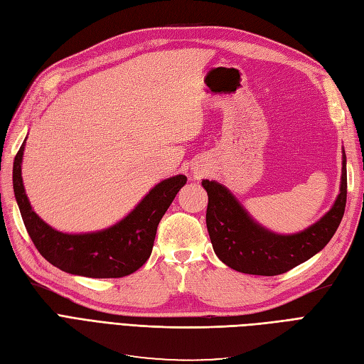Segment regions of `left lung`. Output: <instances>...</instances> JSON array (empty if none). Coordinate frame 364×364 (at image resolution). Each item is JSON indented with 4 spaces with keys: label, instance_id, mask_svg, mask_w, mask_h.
I'll return each mask as SVG.
<instances>
[{
    "label": "left lung",
    "instance_id": "obj_1",
    "mask_svg": "<svg viewBox=\"0 0 364 364\" xmlns=\"http://www.w3.org/2000/svg\"><path fill=\"white\" fill-rule=\"evenodd\" d=\"M202 185L208 193L206 228L215 255L237 272L274 277L314 257L336 234L346 206V156L343 151L340 194L333 208L293 235L274 234L258 225L222 183L205 179Z\"/></svg>",
    "mask_w": 364,
    "mask_h": 364
}]
</instances>
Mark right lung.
<instances>
[{"instance_id":"obj_1","label":"right lung","mask_w":364,"mask_h":364,"mask_svg":"<svg viewBox=\"0 0 364 364\" xmlns=\"http://www.w3.org/2000/svg\"><path fill=\"white\" fill-rule=\"evenodd\" d=\"M24 146L26 139L14 162V191L27 232L41 255L54 267L79 277L123 278L136 272L150 258L158 225L186 183L185 176H173L153 186L134 211L111 228L63 234L31 209L21 176Z\"/></svg>"}]
</instances>
